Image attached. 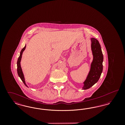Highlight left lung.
<instances>
[{"label":"left lung","mask_w":125,"mask_h":125,"mask_svg":"<svg viewBox=\"0 0 125 125\" xmlns=\"http://www.w3.org/2000/svg\"><path fill=\"white\" fill-rule=\"evenodd\" d=\"M91 50L93 56V61L88 75L83 83V89H87L91 87L99 80L103 71V55L101 46L98 41L95 38H91Z\"/></svg>","instance_id":"obj_1"}]
</instances>
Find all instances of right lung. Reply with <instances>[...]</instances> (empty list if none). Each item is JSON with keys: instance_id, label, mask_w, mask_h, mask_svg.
<instances>
[{"instance_id": "add662e5", "label": "right lung", "mask_w": 125, "mask_h": 125, "mask_svg": "<svg viewBox=\"0 0 125 125\" xmlns=\"http://www.w3.org/2000/svg\"><path fill=\"white\" fill-rule=\"evenodd\" d=\"M26 46H25L24 47L21 51V53H20V56L18 58V60H17V73H18V75L20 77L21 79V81L23 82V83H24L25 85L27 87H28V86L27 85V84H26L25 83V78L24 77V74L23 73V72L22 71L21 68V57H22V54L25 48H26Z\"/></svg>"}]
</instances>
